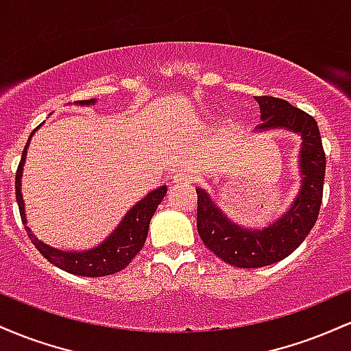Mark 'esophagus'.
Here are the masks:
<instances>
[{"label":"esophagus","mask_w":351,"mask_h":351,"mask_svg":"<svg viewBox=\"0 0 351 351\" xmlns=\"http://www.w3.org/2000/svg\"><path fill=\"white\" fill-rule=\"evenodd\" d=\"M193 183V175L188 171H176L175 176H173V184L175 186H188V184Z\"/></svg>","instance_id":"esophagus-1"}]
</instances>
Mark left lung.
Instances as JSON below:
<instances>
[{
  "label": "left lung",
  "mask_w": 351,
  "mask_h": 351,
  "mask_svg": "<svg viewBox=\"0 0 351 351\" xmlns=\"http://www.w3.org/2000/svg\"><path fill=\"white\" fill-rule=\"evenodd\" d=\"M256 100L263 120V123L257 125V130L287 128L302 136L300 191L292 206L271 226L247 229L228 219L204 189H196V226L204 245L224 263L243 269H257L279 263L304 243L320 211L327 163L320 130L312 115L291 106L284 99L263 95Z\"/></svg>",
  "instance_id": "obj_1"
}]
</instances>
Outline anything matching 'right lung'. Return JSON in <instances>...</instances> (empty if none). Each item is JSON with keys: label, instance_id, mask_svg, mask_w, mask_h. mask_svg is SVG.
<instances>
[{"label": "right lung", "instance_id": "1", "mask_svg": "<svg viewBox=\"0 0 351 351\" xmlns=\"http://www.w3.org/2000/svg\"><path fill=\"white\" fill-rule=\"evenodd\" d=\"M80 106H92L95 104V99L90 100H80ZM41 127V125H39ZM34 134V132H33ZM29 140L27 138L26 147L23 150L21 162H19L18 171H16V201L19 206V215L21 221L26 228L27 236H29L31 243L36 245L39 252L54 264L56 267L62 269V271L74 274V276L82 277H102L110 276L122 269L127 267L132 263V259L142 251L145 241H147L148 228H150V221L155 215L156 208L162 203V199L167 195V186H160L148 193L143 199H140L134 208L128 209L127 215L120 221V224L114 229L110 236L99 244L97 247H92L88 251H60V249L51 247V245L44 244L39 241L31 229L26 226V213H24V201L21 195V176H23V165L26 162V152L29 147Z\"/></svg>", "mask_w": 351, "mask_h": 351}]
</instances>
